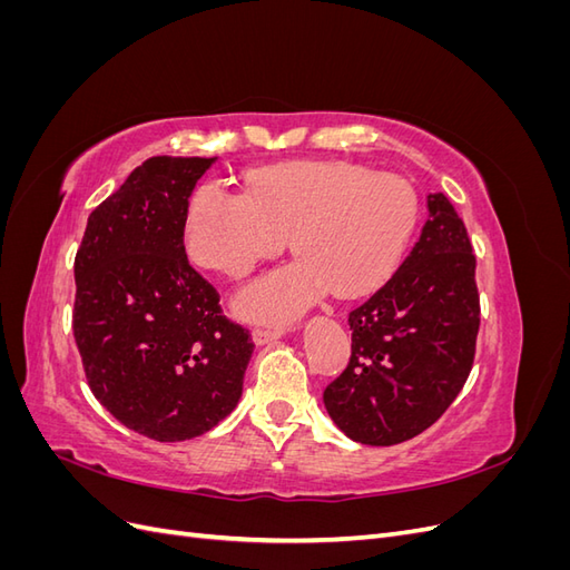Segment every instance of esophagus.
<instances>
[{"label":"esophagus","instance_id":"34e87169","mask_svg":"<svg viewBox=\"0 0 570 570\" xmlns=\"http://www.w3.org/2000/svg\"><path fill=\"white\" fill-rule=\"evenodd\" d=\"M285 335V325H273V327H254L252 337L256 344H266L271 340H278Z\"/></svg>","mask_w":570,"mask_h":570}]
</instances>
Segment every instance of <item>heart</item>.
I'll list each match as a JSON object with an SVG mask.
<instances>
[{
    "mask_svg": "<svg viewBox=\"0 0 570 570\" xmlns=\"http://www.w3.org/2000/svg\"><path fill=\"white\" fill-rule=\"evenodd\" d=\"M413 187L347 161H295L264 170L249 193L204 183L187 209V249L206 268L243 278L295 235V264L252 283L237 299L252 318H287L327 289L356 297L400 264L416 226Z\"/></svg>",
    "mask_w": 570,
    "mask_h": 570,
    "instance_id": "1",
    "label": "heart"
}]
</instances>
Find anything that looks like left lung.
Listing matches in <instances>:
<instances>
[{"mask_svg": "<svg viewBox=\"0 0 570 570\" xmlns=\"http://www.w3.org/2000/svg\"><path fill=\"white\" fill-rule=\"evenodd\" d=\"M480 327L475 254L452 202L428 195L404 264L350 314L352 356L323 402L354 442L400 444L450 409L473 368Z\"/></svg>", "mask_w": 570, "mask_h": 570, "instance_id": "1", "label": "left lung"}]
</instances>
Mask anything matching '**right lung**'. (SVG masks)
I'll use <instances>...</instances> for the list:
<instances>
[{
	"label": "right lung",
	"mask_w": 570,
	"mask_h": 570,
	"mask_svg": "<svg viewBox=\"0 0 570 570\" xmlns=\"http://www.w3.org/2000/svg\"><path fill=\"white\" fill-rule=\"evenodd\" d=\"M204 157H151L88 218L73 337L97 402L145 438L204 435L239 402L254 342L189 266L185 220Z\"/></svg>",
	"instance_id": "add662e5"
}]
</instances>
